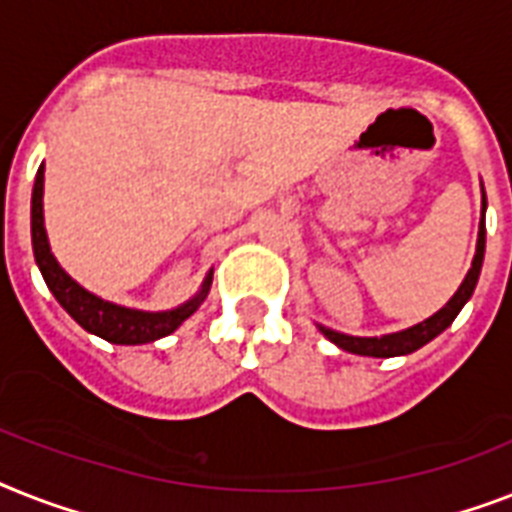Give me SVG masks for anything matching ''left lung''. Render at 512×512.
Masks as SVG:
<instances>
[{"label":"left lung","instance_id":"1","mask_svg":"<svg viewBox=\"0 0 512 512\" xmlns=\"http://www.w3.org/2000/svg\"><path fill=\"white\" fill-rule=\"evenodd\" d=\"M484 213H486V194L481 197V223H479V242H476V255H473L471 270L465 273L463 284L447 305L434 313L431 318H426L423 323H415V326L405 328V331H397V334H384V336H347L339 334L334 328L318 326L323 331L326 339L336 344V347H342L344 352H352V355H365V357H397V355H410V352L421 350L423 344H429L434 336H439L444 328L450 326L458 313L463 310V305L471 299L473 289L479 284V273H481V263H484V247H486V223H484Z\"/></svg>","mask_w":512,"mask_h":512}]
</instances>
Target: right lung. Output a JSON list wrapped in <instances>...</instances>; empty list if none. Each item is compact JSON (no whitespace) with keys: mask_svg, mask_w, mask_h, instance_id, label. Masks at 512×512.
Listing matches in <instances>:
<instances>
[{"mask_svg":"<svg viewBox=\"0 0 512 512\" xmlns=\"http://www.w3.org/2000/svg\"><path fill=\"white\" fill-rule=\"evenodd\" d=\"M31 239H33V257L39 265L41 276L47 281L49 292L60 302L73 321L89 334L102 336L105 342L112 344H147L162 339V336L173 334L181 323L205 302L210 284H213V270L207 273L205 284L189 302L165 310V313H144V310H131V307L112 305L107 299L97 294L86 292L81 284L60 268L54 260L52 249H49L47 228H44V165L36 173V184H33L31 197Z\"/></svg>","mask_w":512,"mask_h":512,"instance_id":"right-lung-1","label":"right lung"}]
</instances>
